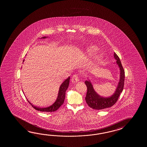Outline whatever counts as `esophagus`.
<instances>
[{"label": "esophagus", "mask_w": 147, "mask_h": 147, "mask_svg": "<svg viewBox=\"0 0 147 147\" xmlns=\"http://www.w3.org/2000/svg\"><path fill=\"white\" fill-rule=\"evenodd\" d=\"M79 81V77L77 74H75L71 78V82L74 84H76L77 82H78V81Z\"/></svg>", "instance_id": "34e87169"}]
</instances>
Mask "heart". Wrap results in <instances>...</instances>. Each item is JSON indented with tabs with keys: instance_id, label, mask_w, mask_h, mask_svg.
<instances>
[{
	"instance_id": "obj_1",
	"label": "heart",
	"mask_w": 147,
	"mask_h": 147,
	"mask_svg": "<svg viewBox=\"0 0 147 147\" xmlns=\"http://www.w3.org/2000/svg\"><path fill=\"white\" fill-rule=\"evenodd\" d=\"M98 50V48L96 47V46H93V45L89 46L87 48V51L90 53H94L96 52ZM102 55H100L98 56H97V58H96L97 61L98 62L100 61V60L101 59V58H102Z\"/></svg>"
}]
</instances>
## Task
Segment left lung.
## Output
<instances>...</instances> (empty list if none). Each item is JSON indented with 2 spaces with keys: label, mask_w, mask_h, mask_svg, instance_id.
<instances>
[{
  "label": "left lung",
  "mask_w": 147,
  "mask_h": 147,
  "mask_svg": "<svg viewBox=\"0 0 147 147\" xmlns=\"http://www.w3.org/2000/svg\"><path fill=\"white\" fill-rule=\"evenodd\" d=\"M114 58L117 60L116 63L120 68V80L115 93L111 96L103 97L100 96L94 90L90 80L85 81V84L87 87V92L85 98L86 101L89 106L96 110H101L108 108L114 105L119 98V96L122 92L124 87L125 82V70L122 66L119 57L115 53Z\"/></svg>",
  "instance_id": "obj_1"
}]
</instances>
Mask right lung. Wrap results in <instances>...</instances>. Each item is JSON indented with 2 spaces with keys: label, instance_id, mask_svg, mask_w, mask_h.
Instances as JSON below:
<instances>
[{
  "label": "right lung",
  "instance_id": "add662e5",
  "mask_svg": "<svg viewBox=\"0 0 147 147\" xmlns=\"http://www.w3.org/2000/svg\"><path fill=\"white\" fill-rule=\"evenodd\" d=\"M46 37H43L41 38H46ZM24 61V60H23V62ZM69 81H70V77L66 79L63 81V84H61L59 90L58 95L56 101L54 103L49 107H48L46 108H39L33 106L29 101V103H30L34 109L37 110L38 111H40L42 112H54L59 109L60 107L61 106L64 102V100L66 96V91L68 89L69 84Z\"/></svg>",
  "mask_w": 147,
  "mask_h": 147
}]
</instances>
